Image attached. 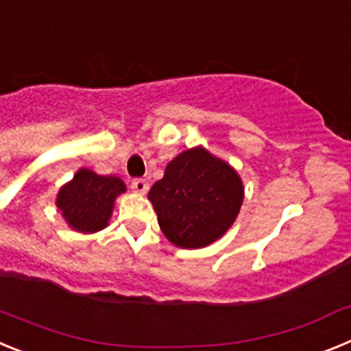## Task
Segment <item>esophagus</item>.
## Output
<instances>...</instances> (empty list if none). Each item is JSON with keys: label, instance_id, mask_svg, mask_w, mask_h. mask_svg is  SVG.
Instances as JSON below:
<instances>
[{"label": "esophagus", "instance_id": "34e87169", "mask_svg": "<svg viewBox=\"0 0 351 351\" xmlns=\"http://www.w3.org/2000/svg\"><path fill=\"white\" fill-rule=\"evenodd\" d=\"M132 190L138 195H144L149 190V182L145 179H133L132 181Z\"/></svg>", "mask_w": 351, "mask_h": 351}]
</instances>
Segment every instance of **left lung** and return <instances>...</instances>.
I'll list each match as a JSON object with an SVG mask.
<instances>
[{
	"instance_id": "1",
	"label": "left lung",
	"mask_w": 351,
	"mask_h": 351,
	"mask_svg": "<svg viewBox=\"0 0 351 351\" xmlns=\"http://www.w3.org/2000/svg\"><path fill=\"white\" fill-rule=\"evenodd\" d=\"M147 198L173 246L200 250L230 230L243 206L244 184L230 163L197 145L170 161Z\"/></svg>"
}]
</instances>
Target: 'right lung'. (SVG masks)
Returning <instances> with one entry per match:
<instances>
[{
  "mask_svg": "<svg viewBox=\"0 0 351 351\" xmlns=\"http://www.w3.org/2000/svg\"><path fill=\"white\" fill-rule=\"evenodd\" d=\"M126 193V184L117 176H100L79 169L71 181L56 195V207L64 223L80 234H95L108 226L116 198Z\"/></svg>",
  "mask_w": 351,
  "mask_h": 351,
  "instance_id": "obj_1",
  "label": "right lung"
}]
</instances>
